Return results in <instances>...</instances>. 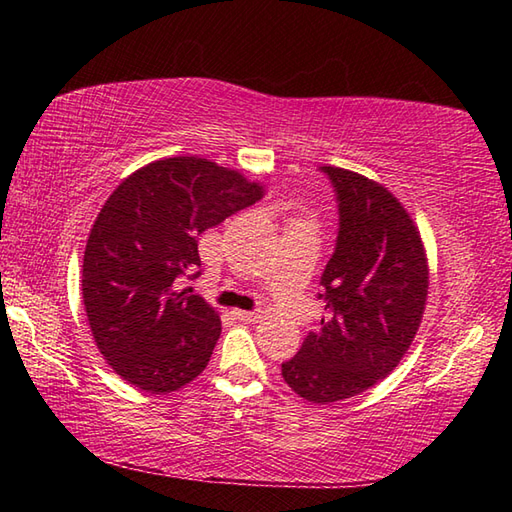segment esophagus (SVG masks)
Here are the masks:
<instances>
[{
  "label": "esophagus",
  "mask_w": 512,
  "mask_h": 512,
  "mask_svg": "<svg viewBox=\"0 0 512 512\" xmlns=\"http://www.w3.org/2000/svg\"><path fill=\"white\" fill-rule=\"evenodd\" d=\"M235 316L239 320H244V323H257V320L262 318V314H259V311H244V309H237Z\"/></svg>",
  "instance_id": "34e87169"
}]
</instances>
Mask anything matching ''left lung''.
Returning <instances> with one entry per match:
<instances>
[{
  "label": "left lung",
  "mask_w": 512,
  "mask_h": 512,
  "mask_svg": "<svg viewBox=\"0 0 512 512\" xmlns=\"http://www.w3.org/2000/svg\"><path fill=\"white\" fill-rule=\"evenodd\" d=\"M339 203V237L320 277L325 316L282 377L307 402L354 397L391 375L422 323L429 264L404 205L361 173L320 167Z\"/></svg>",
  "instance_id": "8db88e82"
}]
</instances>
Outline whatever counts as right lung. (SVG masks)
<instances>
[{
	"label": "right lung",
	"mask_w": 512,
	"mask_h": 512,
	"mask_svg": "<svg viewBox=\"0 0 512 512\" xmlns=\"http://www.w3.org/2000/svg\"><path fill=\"white\" fill-rule=\"evenodd\" d=\"M264 187L198 155L149 162L103 203L83 255L81 291L94 343L128 384L160 395L205 370L221 336L214 307L176 291L201 266L198 237Z\"/></svg>",
	"instance_id": "right-lung-1"
}]
</instances>
